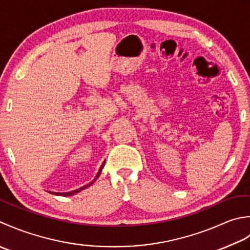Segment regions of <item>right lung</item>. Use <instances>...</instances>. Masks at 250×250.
<instances>
[{
	"mask_svg": "<svg viewBox=\"0 0 250 250\" xmlns=\"http://www.w3.org/2000/svg\"><path fill=\"white\" fill-rule=\"evenodd\" d=\"M104 163H105V161L103 163V165H101V167H100V169H99V171H98V174L96 175V177H95V179L91 181V182H89L88 185H86V186H84V187H82V188H80V189H76V190H73V191H70V192H50V193H53V194H55V195H62V196H71V195H74V194H76V193H79V192H81L82 190H84V189H86V188H88L89 186H91L93 185V183L98 179V177L100 176V174H101V170H103V168H104Z\"/></svg>",
	"mask_w": 250,
	"mask_h": 250,
	"instance_id": "1",
	"label": "right lung"
}]
</instances>
